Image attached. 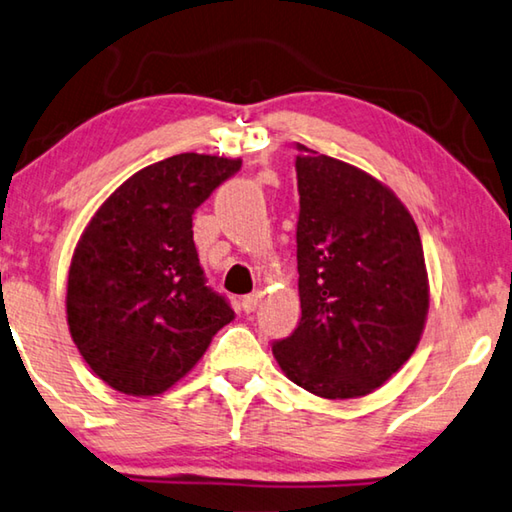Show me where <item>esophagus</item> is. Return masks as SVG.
<instances>
[{"mask_svg": "<svg viewBox=\"0 0 512 512\" xmlns=\"http://www.w3.org/2000/svg\"><path fill=\"white\" fill-rule=\"evenodd\" d=\"M258 304H261V292H251V295L242 297V311L245 313H254Z\"/></svg>", "mask_w": 512, "mask_h": 512, "instance_id": "34e87169", "label": "esophagus"}]
</instances>
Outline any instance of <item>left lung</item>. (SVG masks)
<instances>
[{
    "label": "left lung",
    "instance_id": "8db88e82",
    "mask_svg": "<svg viewBox=\"0 0 512 512\" xmlns=\"http://www.w3.org/2000/svg\"><path fill=\"white\" fill-rule=\"evenodd\" d=\"M299 326L272 345L292 383L365 397L420 345L429 274L413 215L379 179L297 145Z\"/></svg>",
    "mask_w": 512,
    "mask_h": 512
}]
</instances>
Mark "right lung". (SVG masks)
Instances as JSON below:
<instances>
[{"label":"right lung","instance_id":"1","mask_svg":"<svg viewBox=\"0 0 512 512\" xmlns=\"http://www.w3.org/2000/svg\"><path fill=\"white\" fill-rule=\"evenodd\" d=\"M240 165L190 152L142 167L81 233L67 274V326L90 370L113 390L163 395L236 317L206 286L192 213Z\"/></svg>","mask_w":512,"mask_h":512}]
</instances>
